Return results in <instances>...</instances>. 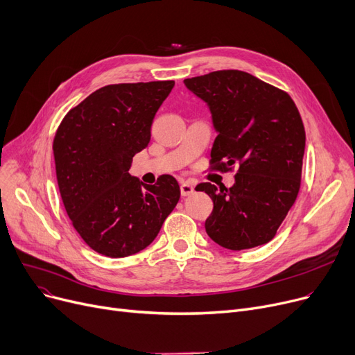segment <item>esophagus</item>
<instances>
[{
	"label": "esophagus",
	"instance_id": "esophagus-1",
	"mask_svg": "<svg viewBox=\"0 0 355 355\" xmlns=\"http://www.w3.org/2000/svg\"><path fill=\"white\" fill-rule=\"evenodd\" d=\"M195 192V188L191 183H182L180 184V193L182 196H191Z\"/></svg>",
	"mask_w": 355,
	"mask_h": 355
}]
</instances>
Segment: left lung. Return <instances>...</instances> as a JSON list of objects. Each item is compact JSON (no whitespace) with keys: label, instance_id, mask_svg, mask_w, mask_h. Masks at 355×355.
<instances>
[{"label":"left lung","instance_id":"8db88e82","mask_svg":"<svg viewBox=\"0 0 355 355\" xmlns=\"http://www.w3.org/2000/svg\"><path fill=\"white\" fill-rule=\"evenodd\" d=\"M207 104L216 139L214 167L239 164L228 189L200 183L214 200L207 234L240 251L273 240L295 204L305 155V128L292 98L243 71H216L183 80Z\"/></svg>","mask_w":355,"mask_h":355}]
</instances>
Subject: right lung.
<instances>
[{"mask_svg": "<svg viewBox=\"0 0 355 355\" xmlns=\"http://www.w3.org/2000/svg\"><path fill=\"white\" fill-rule=\"evenodd\" d=\"M173 87V80L107 85L67 112L56 131L53 153L64 209L99 254L120 259L144 250L180 198L171 175L146 184L128 173Z\"/></svg>", "mask_w": 355, "mask_h": 355, "instance_id": "right-lung-1", "label": "right lung"}]
</instances>
